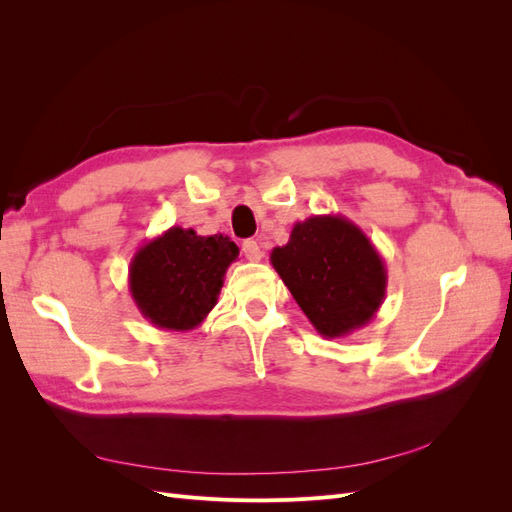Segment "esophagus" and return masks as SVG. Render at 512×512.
I'll use <instances>...</instances> for the list:
<instances>
[{"mask_svg":"<svg viewBox=\"0 0 512 512\" xmlns=\"http://www.w3.org/2000/svg\"><path fill=\"white\" fill-rule=\"evenodd\" d=\"M243 254L247 260H254V262H258L262 256H265V252L260 250V245L254 239L243 241Z\"/></svg>","mask_w":512,"mask_h":512,"instance_id":"obj_1","label":"esophagus"}]
</instances>
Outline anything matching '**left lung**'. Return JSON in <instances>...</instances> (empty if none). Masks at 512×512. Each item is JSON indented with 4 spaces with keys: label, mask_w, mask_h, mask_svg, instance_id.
Masks as SVG:
<instances>
[{
    "label": "left lung",
    "mask_w": 512,
    "mask_h": 512,
    "mask_svg": "<svg viewBox=\"0 0 512 512\" xmlns=\"http://www.w3.org/2000/svg\"><path fill=\"white\" fill-rule=\"evenodd\" d=\"M271 265L314 329L346 337L376 316L386 297V267L365 232L344 215H312L273 247Z\"/></svg>",
    "instance_id": "obj_1"
}]
</instances>
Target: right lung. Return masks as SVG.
Wrapping results in <instances>:
<instances>
[{
  "label": "right lung",
  "mask_w": 512,
  "mask_h": 512,
  "mask_svg": "<svg viewBox=\"0 0 512 512\" xmlns=\"http://www.w3.org/2000/svg\"><path fill=\"white\" fill-rule=\"evenodd\" d=\"M237 256L239 247L226 235L168 228L130 262L128 282L138 312L164 331L196 329L218 303L226 269Z\"/></svg>",
  "instance_id": "obj_1"
}]
</instances>
